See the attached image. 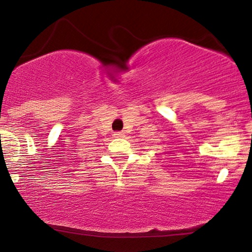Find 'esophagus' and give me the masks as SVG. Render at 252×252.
<instances>
[{
	"mask_svg": "<svg viewBox=\"0 0 252 252\" xmlns=\"http://www.w3.org/2000/svg\"><path fill=\"white\" fill-rule=\"evenodd\" d=\"M113 135H114V138H123L124 134L122 133V131H116V133H114Z\"/></svg>",
	"mask_w": 252,
	"mask_h": 252,
	"instance_id": "1",
	"label": "esophagus"
}]
</instances>
